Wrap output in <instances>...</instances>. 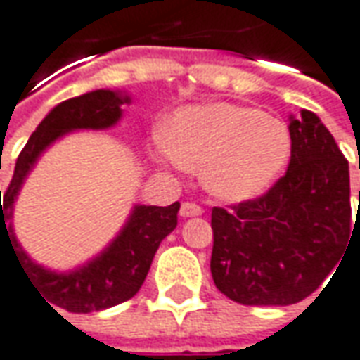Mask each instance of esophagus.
I'll use <instances>...</instances> for the list:
<instances>
[{
    "mask_svg": "<svg viewBox=\"0 0 360 360\" xmlns=\"http://www.w3.org/2000/svg\"><path fill=\"white\" fill-rule=\"evenodd\" d=\"M202 205H198L195 202H184L180 205V215L182 217H195V215H202Z\"/></svg>",
    "mask_w": 360,
    "mask_h": 360,
    "instance_id": "esophagus-1",
    "label": "esophagus"
}]
</instances>
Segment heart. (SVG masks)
<instances>
[{"instance_id":"heart-1","label":"heart","mask_w":360,"mask_h":360,"mask_svg":"<svg viewBox=\"0 0 360 360\" xmlns=\"http://www.w3.org/2000/svg\"><path fill=\"white\" fill-rule=\"evenodd\" d=\"M162 148L186 170H202L213 195L241 202L262 194L288 162L292 137L284 121L235 103L180 109Z\"/></svg>"}]
</instances>
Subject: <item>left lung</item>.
<instances>
[{
    "instance_id": "1",
    "label": "left lung",
    "mask_w": 360,
    "mask_h": 360,
    "mask_svg": "<svg viewBox=\"0 0 360 360\" xmlns=\"http://www.w3.org/2000/svg\"><path fill=\"white\" fill-rule=\"evenodd\" d=\"M288 129L286 174L255 200L212 210L213 282L243 306L308 298L337 266L351 235L349 162L335 139L306 109Z\"/></svg>"
}]
</instances>
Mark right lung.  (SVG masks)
Here are the masks:
<instances>
[{
    "label": "right lung",
    "mask_w": 360,
    "mask_h": 360,
    "mask_svg": "<svg viewBox=\"0 0 360 360\" xmlns=\"http://www.w3.org/2000/svg\"><path fill=\"white\" fill-rule=\"evenodd\" d=\"M125 101H129V98L119 96L117 91L96 90L58 103L41 121L19 153L13 178L5 190L1 205V249L4 241L9 243L17 262L25 270V276L41 292V296H44L43 300L72 314L100 311L127 302L137 294L147 278L158 245L168 233L174 231L180 204L174 202L168 207L137 205L117 239L98 259L70 274H56L34 264L19 247L13 229L7 223L11 219L13 202L25 176L29 174L44 148L54 139L74 129L111 127L121 117V105Z\"/></svg>",
    "instance_id": "1"
}]
</instances>
